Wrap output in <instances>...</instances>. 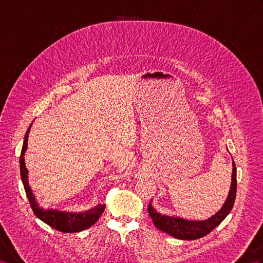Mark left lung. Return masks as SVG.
<instances>
[{"instance_id":"left-lung-1","label":"left lung","mask_w":263,"mask_h":263,"mask_svg":"<svg viewBox=\"0 0 263 263\" xmlns=\"http://www.w3.org/2000/svg\"><path fill=\"white\" fill-rule=\"evenodd\" d=\"M232 165L233 170L230 192H229L228 199L223 206L213 217L204 221H189L181 218H173L169 217V215H162L158 213L151 206V203H149V205H147V211H149V215L151 217L154 226L159 230L181 240H197L210 233L230 213L234 204L235 196H237V167H235L234 161L232 162Z\"/></svg>"}]
</instances>
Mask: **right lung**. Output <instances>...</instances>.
I'll return each instance as SVG.
<instances>
[{"label":"right lung","mask_w":263,"mask_h":263,"mask_svg":"<svg viewBox=\"0 0 263 263\" xmlns=\"http://www.w3.org/2000/svg\"><path fill=\"white\" fill-rule=\"evenodd\" d=\"M31 127V125H30ZM30 127L25 133L24 142L22 146L21 157H20V167H21V177L24 184V189L26 192V197L29 199L30 205L32 208L33 212L39 219H41L46 224H49L51 228L55 229L58 231L65 232V233H73V232H80L83 231L85 229L90 228L99 220V218L104 212L105 205H97L91 210L82 212V213H70V212H62L57 210H43L37 206L34 197H33L32 191L29 186L28 182V169L25 167L24 163V152L28 147V138Z\"/></svg>","instance_id":"1"}]
</instances>
